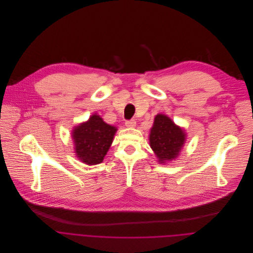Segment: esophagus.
<instances>
[{"mask_svg": "<svg viewBox=\"0 0 253 253\" xmlns=\"http://www.w3.org/2000/svg\"><path fill=\"white\" fill-rule=\"evenodd\" d=\"M135 125H136V123H135L134 120H130V121H126V126L127 127H134Z\"/></svg>", "mask_w": 253, "mask_h": 253, "instance_id": "34e87169", "label": "esophagus"}]
</instances>
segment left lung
Here are the masks:
<instances>
[{"mask_svg":"<svg viewBox=\"0 0 253 253\" xmlns=\"http://www.w3.org/2000/svg\"><path fill=\"white\" fill-rule=\"evenodd\" d=\"M185 132L168 116L159 114L149 133V145L161 164L175 160L185 143Z\"/></svg>","mask_w":253,"mask_h":253,"instance_id":"8db88e82","label":"left lung"}]
</instances>
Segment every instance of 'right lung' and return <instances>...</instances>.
<instances>
[{
  "label": "right lung",
  "instance_id": "right-lung-1",
  "mask_svg": "<svg viewBox=\"0 0 253 253\" xmlns=\"http://www.w3.org/2000/svg\"><path fill=\"white\" fill-rule=\"evenodd\" d=\"M117 130L116 126L106 124L97 115H92L87 122L75 126L72 136L77 158L91 166L103 163Z\"/></svg>",
  "mask_w": 253,
  "mask_h": 253
}]
</instances>
